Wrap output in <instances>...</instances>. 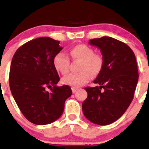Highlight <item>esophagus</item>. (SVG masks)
Wrapping results in <instances>:
<instances>
[{
  "label": "esophagus",
  "instance_id": "34e87169",
  "mask_svg": "<svg viewBox=\"0 0 149 149\" xmlns=\"http://www.w3.org/2000/svg\"><path fill=\"white\" fill-rule=\"evenodd\" d=\"M71 90H72L73 93H75V92H76V90H78V88H75V87H72V88H71Z\"/></svg>",
  "mask_w": 149,
  "mask_h": 149
}]
</instances>
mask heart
Masks as SVG:
<instances>
[{"label":"heart","mask_w":149,"mask_h":149,"mask_svg":"<svg viewBox=\"0 0 149 149\" xmlns=\"http://www.w3.org/2000/svg\"><path fill=\"white\" fill-rule=\"evenodd\" d=\"M70 54L74 59L82 61L79 73H70L64 76L61 81L64 85L79 87L90 81L91 75L98 76L104 67V58L102 54L95 53L89 46L80 44L71 48ZM53 66L58 73L66 74L69 71V59L63 52H59L53 58Z\"/></svg>","instance_id":"1"}]
</instances>
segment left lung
<instances>
[{
  "label": "left lung",
  "mask_w": 149,
  "mask_h": 149,
  "mask_svg": "<svg viewBox=\"0 0 149 149\" xmlns=\"http://www.w3.org/2000/svg\"><path fill=\"white\" fill-rule=\"evenodd\" d=\"M89 44L100 49L104 64L94 80L100 86L85 88L88 97L83 112L90 122L107 125L119 119L131 104L139 78L137 64L130 47L113 38H94Z\"/></svg>",
  "instance_id": "1"
}]
</instances>
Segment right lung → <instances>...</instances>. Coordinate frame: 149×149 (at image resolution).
<instances>
[{"mask_svg": "<svg viewBox=\"0 0 149 149\" xmlns=\"http://www.w3.org/2000/svg\"><path fill=\"white\" fill-rule=\"evenodd\" d=\"M59 42L49 37L38 38L18 48L12 60V95L22 114L33 124L54 122L64 111L65 101L72 95L68 85L57 86L59 76L52 61L62 49Z\"/></svg>", "mask_w": 149, "mask_h": 149, "instance_id": "add662e5", "label": "right lung"}]
</instances>
